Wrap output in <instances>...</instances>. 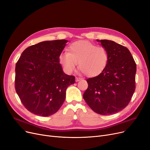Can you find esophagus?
<instances>
[{
  "mask_svg": "<svg viewBox=\"0 0 150 150\" xmlns=\"http://www.w3.org/2000/svg\"><path fill=\"white\" fill-rule=\"evenodd\" d=\"M81 79V78H80V77H76V82H78V81H79Z\"/></svg>",
  "mask_w": 150,
  "mask_h": 150,
  "instance_id": "obj_1",
  "label": "esophagus"
}]
</instances>
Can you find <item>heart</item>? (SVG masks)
<instances>
[{
	"instance_id": "obj_1",
	"label": "heart",
	"mask_w": 150,
	"mask_h": 150,
	"mask_svg": "<svg viewBox=\"0 0 150 150\" xmlns=\"http://www.w3.org/2000/svg\"><path fill=\"white\" fill-rule=\"evenodd\" d=\"M68 52L62 53L59 61L68 73L73 72L77 63L79 69L87 76L98 75L106 68L109 55L106 48L87 40H79L72 43Z\"/></svg>"
}]
</instances>
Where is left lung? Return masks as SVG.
I'll use <instances>...</instances> for the list:
<instances>
[{
  "mask_svg": "<svg viewBox=\"0 0 150 150\" xmlns=\"http://www.w3.org/2000/svg\"><path fill=\"white\" fill-rule=\"evenodd\" d=\"M97 41L106 49L108 62L99 75L87 79L83 98L94 112L112 115L125 108L132 97L137 66L127 47L112 40Z\"/></svg>",
  "mask_w": 150,
  "mask_h": 150,
  "instance_id": "8db88e82",
  "label": "left lung"
}]
</instances>
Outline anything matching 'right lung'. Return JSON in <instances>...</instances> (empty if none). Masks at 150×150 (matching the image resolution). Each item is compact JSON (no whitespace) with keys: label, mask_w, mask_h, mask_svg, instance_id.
I'll list each match as a JSON object with an SVG mask.
<instances>
[{"label":"right lung","mask_w":150,"mask_h":150,"mask_svg":"<svg viewBox=\"0 0 150 150\" xmlns=\"http://www.w3.org/2000/svg\"><path fill=\"white\" fill-rule=\"evenodd\" d=\"M68 42H41L23 52L15 67V91L26 108L35 115L49 116L57 112L66 91L75 77L63 73L59 56Z\"/></svg>","instance_id":"1"}]
</instances>
